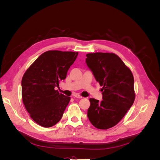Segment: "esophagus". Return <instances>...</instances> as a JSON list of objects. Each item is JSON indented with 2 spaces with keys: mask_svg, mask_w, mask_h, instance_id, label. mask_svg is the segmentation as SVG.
Returning <instances> with one entry per match:
<instances>
[{
  "mask_svg": "<svg viewBox=\"0 0 160 160\" xmlns=\"http://www.w3.org/2000/svg\"><path fill=\"white\" fill-rule=\"evenodd\" d=\"M75 98H78V99H81V98H82V97L80 95H79V94H74V95H73Z\"/></svg>",
  "mask_w": 160,
  "mask_h": 160,
  "instance_id": "esophagus-1",
  "label": "esophagus"
}]
</instances>
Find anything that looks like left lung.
<instances>
[{
    "instance_id": "8db88e82",
    "label": "left lung",
    "mask_w": 160,
    "mask_h": 160,
    "mask_svg": "<svg viewBox=\"0 0 160 160\" xmlns=\"http://www.w3.org/2000/svg\"><path fill=\"white\" fill-rule=\"evenodd\" d=\"M86 57L87 65L103 87V100L89 99L88 117L96 128L108 129L120 122L134 102L133 76L114 53H88Z\"/></svg>"
}]
</instances>
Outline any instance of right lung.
Segmentation results:
<instances>
[{"label":"right lung","instance_id":"obj_1","mask_svg":"<svg viewBox=\"0 0 160 160\" xmlns=\"http://www.w3.org/2000/svg\"><path fill=\"white\" fill-rule=\"evenodd\" d=\"M78 52L48 51L42 53L24 74L22 99L31 118L42 127L59 122L71 99L55 90L64 80Z\"/></svg>","mask_w":160,"mask_h":160}]
</instances>
